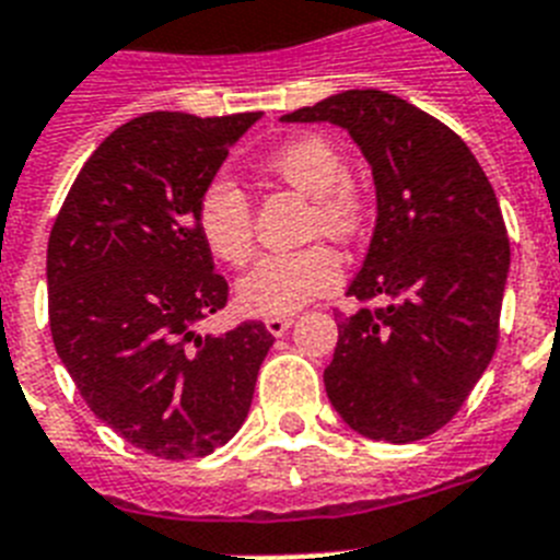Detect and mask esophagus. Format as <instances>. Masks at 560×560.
<instances>
[{"label":"esophagus","mask_w":560,"mask_h":560,"mask_svg":"<svg viewBox=\"0 0 560 560\" xmlns=\"http://www.w3.org/2000/svg\"><path fill=\"white\" fill-rule=\"evenodd\" d=\"M293 324V316H270L265 318V327L272 332V336H284Z\"/></svg>","instance_id":"esophagus-1"}]
</instances>
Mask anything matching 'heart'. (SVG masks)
I'll return each mask as SVG.
<instances>
[{
  "label": "heart",
  "mask_w": 560,
  "mask_h": 560,
  "mask_svg": "<svg viewBox=\"0 0 560 560\" xmlns=\"http://www.w3.org/2000/svg\"><path fill=\"white\" fill-rule=\"evenodd\" d=\"M267 171L313 199V228L332 238H352L364 219L359 190L345 178V156L324 136H302L267 159ZM199 233L215 258L244 265L253 253V210L236 178H210L199 199ZM341 281V258L327 244L267 253L238 281V304L256 316H293Z\"/></svg>",
  "instance_id": "b5f03b06"
}]
</instances>
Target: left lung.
Listing matches in <instances>:
<instances>
[{
    "label": "left lung",
    "mask_w": 560,
    "mask_h": 560,
    "mask_svg": "<svg viewBox=\"0 0 560 560\" xmlns=\"http://www.w3.org/2000/svg\"><path fill=\"white\" fill-rule=\"evenodd\" d=\"M281 121L347 130L373 171L375 230L347 295L384 307L338 322L327 398L364 439H427L462 410L498 345L510 238L490 178L447 125L375 88Z\"/></svg>",
    "instance_id": "left-lung-1"
}]
</instances>
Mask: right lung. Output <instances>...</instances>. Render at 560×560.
<instances>
[{
	"label": "right lung",
	"instance_id": "1",
	"mask_svg": "<svg viewBox=\"0 0 560 560\" xmlns=\"http://www.w3.org/2000/svg\"><path fill=\"white\" fill-rule=\"evenodd\" d=\"M261 113H144L84 162L48 242L54 347L98 421L159 458H201L250 412L276 338L196 324L228 304L199 199Z\"/></svg>",
	"mask_w": 560,
	"mask_h": 560
}]
</instances>
